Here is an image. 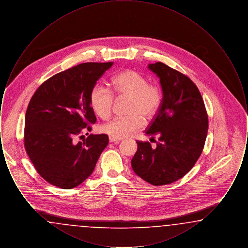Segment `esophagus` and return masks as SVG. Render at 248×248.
I'll return each mask as SVG.
<instances>
[{
  "label": "esophagus",
  "instance_id": "obj_1",
  "mask_svg": "<svg viewBox=\"0 0 248 248\" xmlns=\"http://www.w3.org/2000/svg\"><path fill=\"white\" fill-rule=\"evenodd\" d=\"M108 140H109V142H111V143H119L120 142V140H115V139H113L111 137L108 138Z\"/></svg>",
  "mask_w": 248,
  "mask_h": 248
}]
</instances>
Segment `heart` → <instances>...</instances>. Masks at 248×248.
I'll return each mask as SVG.
<instances>
[{
  "label": "heart",
  "instance_id": "1",
  "mask_svg": "<svg viewBox=\"0 0 248 248\" xmlns=\"http://www.w3.org/2000/svg\"><path fill=\"white\" fill-rule=\"evenodd\" d=\"M112 92L104 85L96 84L90 93V105L94 113L100 118H108L114 103V96L129 98L126 107L125 117H117L103 124L100 131L109 137L121 140L126 138L148 121L154 118L160 110L163 102L162 89L154 83H149L148 79L138 71L126 70L111 79Z\"/></svg>",
  "mask_w": 248,
  "mask_h": 248
}]
</instances>
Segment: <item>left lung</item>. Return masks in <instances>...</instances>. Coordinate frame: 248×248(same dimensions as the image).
<instances>
[{"instance_id": "1", "label": "left lung", "mask_w": 248, "mask_h": 248, "mask_svg": "<svg viewBox=\"0 0 248 248\" xmlns=\"http://www.w3.org/2000/svg\"><path fill=\"white\" fill-rule=\"evenodd\" d=\"M148 68L160 78L163 102L146 130L158 137L156 147L137 141L131 165L135 173L154 186L184 177L199 159L207 136L208 116L198 87L188 76L162 62Z\"/></svg>"}]
</instances>
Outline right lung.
<instances>
[{
    "instance_id": "right-lung-1",
    "label": "right lung",
    "mask_w": 248,
    "mask_h": 248,
    "mask_svg": "<svg viewBox=\"0 0 248 248\" xmlns=\"http://www.w3.org/2000/svg\"><path fill=\"white\" fill-rule=\"evenodd\" d=\"M113 62H87L61 71L42 83L25 116L24 146L39 175L61 189L79 186L89 177L108 143L105 134L76 137L91 131L96 117L90 93ZM88 135V133H86Z\"/></svg>"
}]
</instances>
